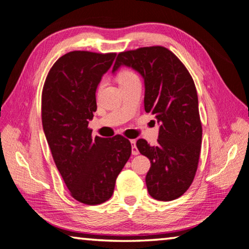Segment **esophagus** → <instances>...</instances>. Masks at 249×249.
Listing matches in <instances>:
<instances>
[{
  "mask_svg": "<svg viewBox=\"0 0 249 249\" xmlns=\"http://www.w3.org/2000/svg\"><path fill=\"white\" fill-rule=\"evenodd\" d=\"M130 145H132V154L133 155H138V154H140V151H138L137 147H136V141H135V140L130 141Z\"/></svg>",
  "mask_w": 249,
  "mask_h": 249,
  "instance_id": "1",
  "label": "esophagus"
}]
</instances>
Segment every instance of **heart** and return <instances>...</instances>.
<instances>
[{"instance_id": "1", "label": "heart", "mask_w": 249, "mask_h": 249, "mask_svg": "<svg viewBox=\"0 0 249 249\" xmlns=\"http://www.w3.org/2000/svg\"><path fill=\"white\" fill-rule=\"evenodd\" d=\"M136 75H135V73L133 72V71L130 70H122L120 74H119V81L120 82H123V81H126V80H129L132 78H135Z\"/></svg>"}]
</instances>
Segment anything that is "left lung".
Instances as JSON below:
<instances>
[{"label":"left lung","instance_id":"left-lung-1","mask_svg":"<svg viewBox=\"0 0 249 249\" xmlns=\"http://www.w3.org/2000/svg\"><path fill=\"white\" fill-rule=\"evenodd\" d=\"M124 66L142 75L145 111L159 124L157 146L145 140L136 142L150 160L147 190L156 200H176L191 185L200 158L202 125L195 82L176 54L161 46L119 53L113 74Z\"/></svg>","mask_w":249,"mask_h":249}]
</instances>
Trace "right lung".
<instances>
[{
    "mask_svg": "<svg viewBox=\"0 0 249 249\" xmlns=\"http://www.w3.org/2000/svg\"><path fill=\"white\" fill-rule=\"evenodd\" d=\"M116 53L71 52L54 62L41 96V121L59 172L75 200L101 204L114 191L132 154L128 140L95 136L88 127L96 111L95 92Z\"/></svg>",
    "mask_w": 249,
    "mask_h": 249,
    "instance_id": "add662e5",
    "label": "right lung"
}]
</instances>
